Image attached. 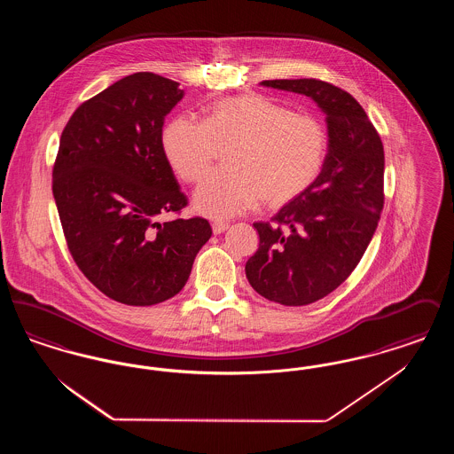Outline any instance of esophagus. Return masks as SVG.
Masks as SVG:
<instances>
[{"label":"esophagus","mask_w":454,"mask_h":454,"mask_svg":"<svg viewBox=\"0 0 454 454\" xmlns=\"http://www.w3.org/2000/svg\"><path fill=\"white\" fill-rule=\"evenodd\" d=\"M226 230H228V223H219V221L213 223V233H215V235H221V233H224Z\"/></svg>","instance_id":"34e87169"}]
</instances>
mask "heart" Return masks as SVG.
Instances as JSON below:
<instances>
[{
	"label": "heart",
	"instance_id": "heart-1",
	"mask_svg": "<svg viewBox=\"0 0 454 454\" xmlns=\"http://www.w3.org/2000/svg\"><path fill=\"white\" fill-rule=\"evenodd\" d=\"M161 146L173 173L189 184L207 175L219 153L230 152V170L206 178L194 194L199 215L223 221L259 200L279 209L308 192L324 170L328 132L313 115L245 93L216 102L206 122L173 119Z\"/></svg>",
	"mask_w": 454,
	"mask_h": 454
}]
</instances>
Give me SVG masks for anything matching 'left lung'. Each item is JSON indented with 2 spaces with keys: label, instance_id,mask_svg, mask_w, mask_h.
Here are the masks:
<instances>
[{
  "label": "left lung",
  "instance_id": "1",
  "mask_svg": "<svg viewBox=\"0 0 454 454\" xmlns=\"http://www.w3.org/2000/svg\"><path fill=\"white\" fill-rule=\"evenodd\" d=\"M262 85L306 95L326 115L322 175L270 223H254L259 250L245 265L260 296L304 306L337 289L363 259L385 204V152L364 108L342 88L313 78Z\"/></svg>",
  "mask_w": 454,
  "mask_h": 454
}]
</instances>
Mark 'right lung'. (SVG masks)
I'll list each match as a JSON object with an SVG mask.
<instances>
[{
    "mask_svg": "<svg viewBox=\"0 0 454 454\" xmlns=\"http://www.w3.org/2000/svg\"><path fill=\"white\" fill-rule=\"evenodd\" d=\"M182 97L176 82L134 73L83 102L61 134L52 194L66 243L114 301L152 306L178 294L213 235L204 217L158 221L187 206L161 146Z\"/></svg>",
    "mask_w": 454,
    "mask_h": 454,
    "instance_id": "add662e5",
    "label": "right lung"
}]
</instances>
